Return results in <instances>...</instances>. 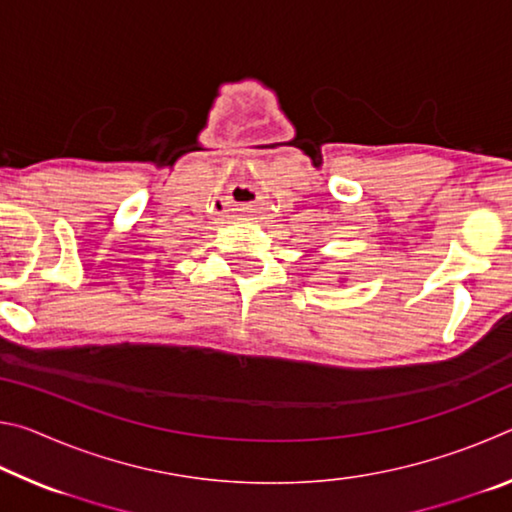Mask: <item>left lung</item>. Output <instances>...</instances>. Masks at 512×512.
Listing matches in <instances>:
<instances>
[{"mask_svg": "<svg viewBox=\"0 0 512 512\" xmlns=\"http://www.w3.org/2000/svg\"><path fill=\"white\" fill-rule=\"evenodd\" d=\"M341 280H345V277H341Z\"/></svg>", "mask_w": 512, "mask_h": 512, "instance_id": "obj_1", "label": "left lung"}]
</instances>
